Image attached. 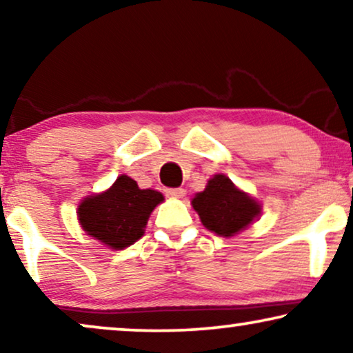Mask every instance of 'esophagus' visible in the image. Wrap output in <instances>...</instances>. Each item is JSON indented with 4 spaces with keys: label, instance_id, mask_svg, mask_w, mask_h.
Here are the masks:
<instances>
[{
    "label": "esophagus",
    "instance_id": "obj_1",
    "mask_svg": "<svg viewBox=\"0 0 353 353\" xmlns=\"http://www.w3.org/2000/svg\"><path fill=\"white\" fill-rule=\"evenodd\" d=\"M165 194L168 197H175V199H180V197H183V196L186 194V191L183 190V188H167Z\"/></svg>",
    "mask_w": 353,
    "mask_h": 353
}]
</instances>
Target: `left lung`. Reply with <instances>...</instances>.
I'll return each instance as SVG.
<instances>
[{"label": "left lung", "instance_id": "8db88e82", "mask_svg": "<svg viewBox=\"0 0 353 353\" xmlns=\"http://www.w3.org/2000/svg\"><path fill=\"white\" fill-rule=\"evenodd\" d=\"M207 230L220 236H233L257 219L260 205L239 191L228 176L215 175L207 188L192 199Z\"/></svg>", "mask_w": 353, "mask_h": 353}]
</instances>
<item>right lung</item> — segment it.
<instances>
[{
	"label": "right lung",
	"instance_id": "obj_1",
	"mask_svg": "<svg viewBox=\"0 0 353 353\" xmlns=\"http://www.w3.org/2000/svg\"><path fill=\"white\" fill-rule=\"evenodd\" d=\"M163 196L139 190L127 175L117 178L103 194L90 196L79 207V220L86 233L112 249H123L141 238L148 219Z\"/></svg>",
	"mask_w": 353,
	"mask_h": 353
}]
</instances>
